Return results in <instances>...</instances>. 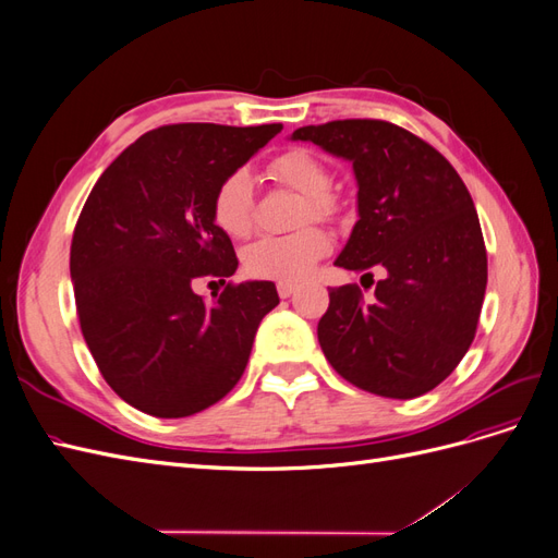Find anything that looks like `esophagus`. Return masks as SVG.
<instances>
[{
  "label": "esophagus",
  "instance_id": "34e87169",
  "mask_svg": "<svg viewBox=\"0 0 558 558\" xmlns=\"http://www.w3.org/2000/svg\"><path fill=\"white\" fill-rule=\"evenodd\" d=\"M277 291H279V298H291L298 291V286L289 283V281H279L277 283Z\"/></svg>",
  "mask_w": 558,
  "mask_h": 558
}]
</instances>
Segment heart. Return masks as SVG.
<instances>
[{
  "label": "heart",
  "instance_id": "obj_1",
  "mask_svg": "<svg viewBox=\"0 0 558 558\" xmlns=\"http://www.w3.org/2000/svg\"><path fill=\"white\" fill-rule=\"evenodd\" d=\"M269 177L279 185L302 195L298 223L332 221L340 214V199L328 191V167L305 148H289L269 162ZM211 216L218 230L232 240H244L256 221V202L246 170H234L216 185L211 199ZM330 251V238L314 223L302 226L289 234L260 238L244 251V269L256 279L300 281Z\"/></svg>",
  "mask_w": 558,
  "mask_h": 558
}]
</instances>
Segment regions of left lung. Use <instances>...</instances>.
Returning <instances> with one entry per match:
<instances>
[{
  "instance_id": "obj_1",
  "label": "left lung",
  "mask_w": 558,
  "mask_h": 558,
  "mask_svg": "<svg viewBox=\"0 0 558 558\" xmlns=\"http://www.w3.org/2000/svg\"><path fill=\"white\" fill-rule=\"evenodd\" d=\"M353 162L359 223L335 260L373 279L330 289L318 344L349 384L410 400L445 381L477 332L486 246L472 197L451 162L410 130L347 118L293 132Z\"/></svg>"
}]
</instances>
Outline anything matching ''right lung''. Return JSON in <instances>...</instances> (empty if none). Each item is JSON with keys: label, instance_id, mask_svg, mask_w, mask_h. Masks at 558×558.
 <instances>
[{"label": "right lung", "instance_id": "right-lung-1", "mask_svg": "<svg viewBox=\"0 0 558 558\" xmlns=\"http://www.w3.org/2000/svg\"><path fill=\"white\" fill-rule=\"evenodd\" d=\"M279 130H150L81 209L70 251L81 332L105 381L144 414L181 418L228 396L263 316L279 305L272 281H228L238 256L211 216L216 185ZM197 278L227 283L214 306L192 291Z\"/></svg>", "mask_w": 558, "mask_h": 558}]
</instances>
